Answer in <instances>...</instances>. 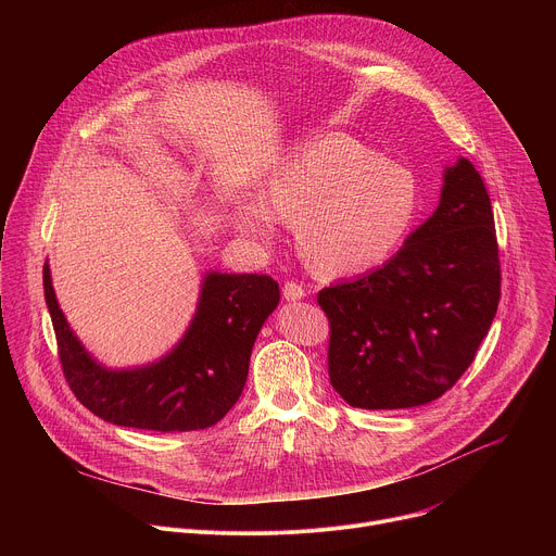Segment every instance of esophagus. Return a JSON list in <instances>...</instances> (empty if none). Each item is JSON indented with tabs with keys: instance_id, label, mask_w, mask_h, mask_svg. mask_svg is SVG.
<instances>
[{
	"instance_id": "34e87169",
	"label": "esophagus",
	"mask_w": 556,
	"mask_h": 556,
	"mask_svg": "<svg viewBox=\"0 0 556 556\" xmlns=\"http://www.w3.org/2000/svg\"><path fill=\"white\" fill-rule=\"evenodd\" d=\"M305 294H307V290H305L301 283H296V281H288V283L283 286V296H286V301H301Z\"/></svg>"
}]
</instances>
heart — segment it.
Segmentation results:
<instances>
[{
    "mask_svg": "<svg viewBox=\"0 0 556 556\" xmlns=\"http://www.w3.org/2000/svg\"><path fill=\"white\" fill-rule=\"evenodd\" d=\"M416 213L412 174L341 134L288 149L262 182L260 200L242 198L240 232L270 242L277 222L292 224L301 257L326 275H358L403 242Z\"/></svg>",
    "mask_w": 556,
    "mask_h": 556,
    "instance_id": "obj_1",
    "label": "heart"
}]
</instances>
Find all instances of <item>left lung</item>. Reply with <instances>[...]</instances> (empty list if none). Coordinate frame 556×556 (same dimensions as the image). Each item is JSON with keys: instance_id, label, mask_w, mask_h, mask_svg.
Instances as JSON below:
<instances>
[{"instance_id": "obj_1", "label": "left lung", "mask_w": 556, "mask_h": 556, "mask_svg": "<svg viewBox=\"0 0 556 556\" xmlns=\"http://www.w3.org/2000/svg\"><path fill=\"white\" fill-rule=\"evenodd\" d=\"M491 198L470 161L444 167L438 208L384 266L319 292L332 387L358 409H409L451 389L497 314Z\"/></svg>"}]
</instances>
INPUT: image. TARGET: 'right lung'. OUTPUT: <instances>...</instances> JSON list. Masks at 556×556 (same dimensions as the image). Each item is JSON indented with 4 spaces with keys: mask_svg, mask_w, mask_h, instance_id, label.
I'll return each instance as SVG.
<instances>
[{
    "mask_svg": "<svg viewBox=\"0 0 556 556\" xmlns=\"http://www.w3.org/2000/svg\"><path fill=\"white\" fill-rule=\"evenodd\" d=\"M43 294L76 399L105 422L161 433L206 429L228 414L244 391L255 339L279 305V283L268 275L208 270L187 332L165 356L108 367L70 328L48 262Z\"/></svg>",
    "mask_w": 556,
    "mask_h": 556,
    "instance_id": "add662e5",
    "label": "right lung"
}]
</instances>
